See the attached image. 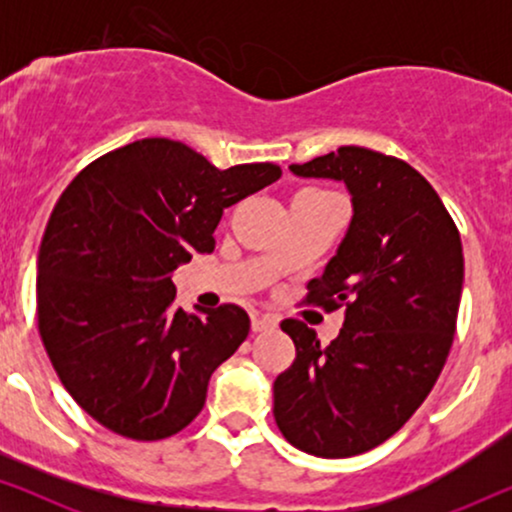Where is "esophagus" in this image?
Returning <instances> with one entry per match:
<instances>
[{
    "label": "esophagus",
    "mask_w": 512,
    "mask_h": 512,
    "mask_svg": "<svg viewBox=\"0 0 512 512\" xmlns=\"http://www.w3.org/2000/svg\"><path fill=\"white\" fill-rule=\"evenodd\" d=\"M279 324V319L275 314H261L256 312L254 317H251V331L254 333H265V331H275Z\"/></svg>",
    "instance_id": "esophagus-1"
}]
</instances>
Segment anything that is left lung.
Listing matches in <instances>:
<instances>
[{"instance_id":"obj_1","label":"left lung","mask_w":512,"mask_h":512,"mask_svg":"<svg viewBox=\"0 0 512 512\" xmlns=\"http://www.w3.org/2000/svg\"><path fill=\"white\" fill-rule=\"evenodd\" d=\"M289 170L342 181L354 214L305 298L342 307L345 324L321 347L303 321H282L296 359L275 380L272 412L298 450L354 457L394 436L445 366L464 284L461 237L429 181L394 156L340 146Z\"/></svg>"}]
</instances>
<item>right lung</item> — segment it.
Listing matches in <instances>:
<instances>
[{"instance_id":"right-lung-1","label":"right lung","mask_w":512,"mask_h":512,"mask_svg":"<svg viewBox=\"0 0 512 512\" xmlns=\"http://www.w3.org/2000/svg\"><path fill=\"white\" fill-rule=\"evenodd\" d=\"M282 177L272 163L214 167L149 137L97 158L60 195L39 247V333L60 382L95 422L160 440L198 417L209 377L249 314H186L172 272L212 254L223 209Z\"/></svg>"}]
</instances>
